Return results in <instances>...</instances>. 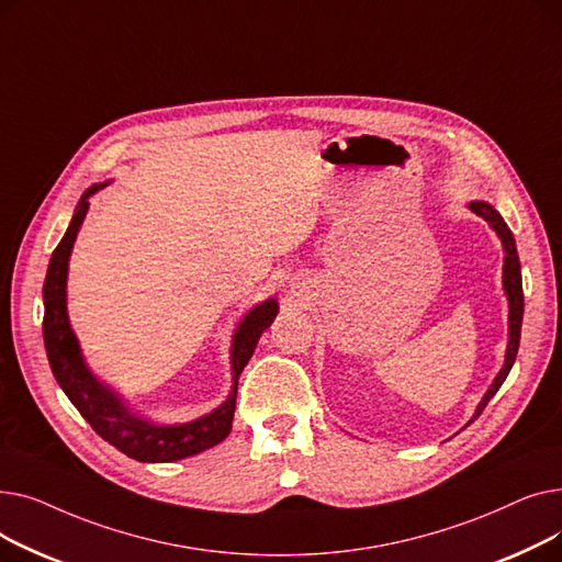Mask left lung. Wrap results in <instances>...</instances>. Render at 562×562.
<instances>
[{
  "label": "left lung",
  "mask_w": 562,
  "mask_h": 562,
  "mask_svg": "<svg viewBox=\"0 0 562 562\" xmlns=\"http://www.w3.org/2000/svg\"><path fill=\"white\" fill-rule=\"evenodd\" d=\"M469 210L474 212V214H479L481 218H485L492 225V229L501 236V244H504V250H506V257H504V289L508 293V303H510V318H508L510 341H508V352H506V364H504V369L498 371V375L492 382V387L487 390V394L483 396L481 405L476 407L474 419H479L481 412L485 409L490 398L498 392V387L504 385V380L508 378V373H510V369L515 364L517 350H519V337H521V318H524V289H521V269H519L517 246H515L513 232L506 225V221L501 218V214L487 202H479V200L476 202H469Z\"/></svg>",
  "instance_id": "obj_1"
}]
</instances>
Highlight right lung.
<instances>
[{"label": "right lung", "mask_w": 562, "mask_h": 562, "mask_svg": "<svg viewBox=\"0 0 562 562\" xmlns=\"http://www.w3.org/2000/svg\"><path fill=\"white\" fill-rule=\"evenodd\" d=\"M98 189H102V184L91 187L79 200L68 232L54 248L47 266V276L43 284V337L52 373L66 392V396L72 401V405L81 412V417L117 451H123L125 456L138 462H172L191 458L195 453L221 445L229 435L236 405V378L241 375L244 367L252 358L261 333L273 323L278 314V303L273 299L266 301L257 305L252 312H248V316L241 321L232 346L234 390L218 409H214L212 415L182 426H155L150 422L138 419L121 403V398H115V394L100 385L93 373L86 369L66 312L68 257L77 239L81 221L88 212V195L95 193Z\"/></svg>", "instance_id": "add662e5"}]
</instances>
